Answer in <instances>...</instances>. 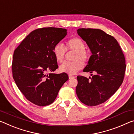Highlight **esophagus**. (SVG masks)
<instances>
[{
    "label": "esophagus",
    "mask_w": 134,
    "mask_h": 134,
    "mask_svg": "<svg viewBox=\"0 0 134 134\" xmlns=\"http://www.w3.org/2000/svg\"><path fill=\"white\" fill-rule=\"evenodd\" d=\"M69 77L70 79H73V78H75V76H73V75H70V74H69Z\"/></svg>",
    "instance_id": "1"
}]
</instances>
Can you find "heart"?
<instances>
[{"mask_svg":"<svg viewBox=\"0 0 134 134\" xmlns=\"http://www.w3.org/2000/svg\"><path fill=\"white\" fill-rule=\"evenodd\" d=\"M58 43L53 49V53L57 61L59 63L64 60L66 51H74L73 60L72 62H65L59 67V70L63 73L75 74L84 66L83 62L86 63L90 59V54L85 49V45L83 40L79 37H72L66 41L65 46Z\"/></svg>","mask_w":134,"mask_h":134,"instance_id":"b5f03b06","label":"heart"}]
</instances>
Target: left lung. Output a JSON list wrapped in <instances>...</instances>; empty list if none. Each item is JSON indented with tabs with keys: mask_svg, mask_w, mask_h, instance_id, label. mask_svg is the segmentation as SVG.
<instances>
[{
	"mask_svg": "<svg viewBox=\"0 0 134 134\" xmlns=\"http://www.w3.org/2000/svg\"><path fill=\"white\" fill-rule=\"evenodd\" d=\"M77 31L92 54L83 71L92 76L89 79L77 76L76 94L84 104L98 105L110 98L122 85L126 70L125 56L115 38L101 30L79 29Z\"/></svg>",
	"mask_w": 134,
	"mask_h": 134,
	"instance_id": "left-lung-1",
	"label": "left lung"
}]
</instances>
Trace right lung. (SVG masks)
Returning <instances> with one entry per match:
<instances>
[{"label": "right lung", "mask_w": 134, "mask_h": 134, "mask_svg": "<svg viewBox=\"0 0 134 134\" xmlns=\"http://www.w3.org/2000/svg\"><path fill=\"white\" fill-rule=\"evenodd\" d=\"M67 33L66 29L55 27L36 29L14 51L12 76L19 90L34 104L52 103L69 79L65 73L47 74L58 68L53 49Z\"/></svg>", "instance_id": "1"}]
</instances>
